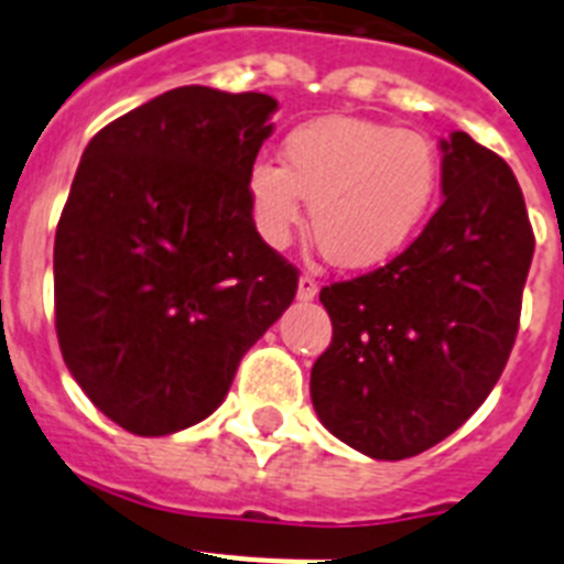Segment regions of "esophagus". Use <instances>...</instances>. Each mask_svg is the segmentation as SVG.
<instances>
[{"label": "esophagus", "instance_id": "1", "mask_svg": "<svg viewBox=\"0 0 564 564\" xmlns=\"http://www.w3.org/2000/svg\"><path fill=\"white\" fill-rule=\"evenodd\" d=\"M318 293V282L313 276H307V273H302V276H299V288H296V296H299V302H311L313 296H316Z\"/></svg>", "mask_w": 564, "mask_h": 564}]
</instances>
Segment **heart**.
<instances>
[{
	"label": "heart",
	"mask_w": 564,
	"mask_h": 564,
	"mask_svg": "<svg viewBox=\"0 0 564 564\" xmlns=\"http://www.w3.org/2000/svg\"><path fill=\"white\" fill-rule=\"evenodd\" d=\"M441 194V158L430 138L390 123L330 115L302 123L282 143V163L248 169L259 237L285 248L311 203V237L344 271L395 259L421 234Z\"/></svg>",
	"instance_id": "obj_1"
}]
</instances>
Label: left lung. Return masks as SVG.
<instances>
[{
    "label": "left lung",
    "mask_w": 564,
    "mask_h": 564,
    "mask_svg": "<svg viewBox=\"0 0 564 564\" xmlns=\"http://www.w3.org/2000/svg\"><path fill=\"white\" fill-rule=\"evenodd\" d=\"M443 203L383 268L318 299L333 341L311 370L318 421L376 460H403L460 430L495 390L520 327L534 257L520 183L500 154L441 141Z\"/></svg>",
    "instance_id": "obj_1"
}]
</instances>
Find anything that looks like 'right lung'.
I'll return each instance as SVG.
<instances>
[{
    "label": "right lung",
    "mask_w": 564,
    "mask_h": 564,
    "mask_svg": "<svg viewBox=\"0 0 564 564\" xmlns=\"http://www.w3.org/2000/svg\"><path fill=\"white\" fill-rule=\"evenodd\" d=\"M265 93L177 87L87 143L56 228V333L98 410L132 435L212 415L299 273L259 237L248 169Z\"/></svg>",
    "instance_id": "right-lung-1"
}]
</instances>
